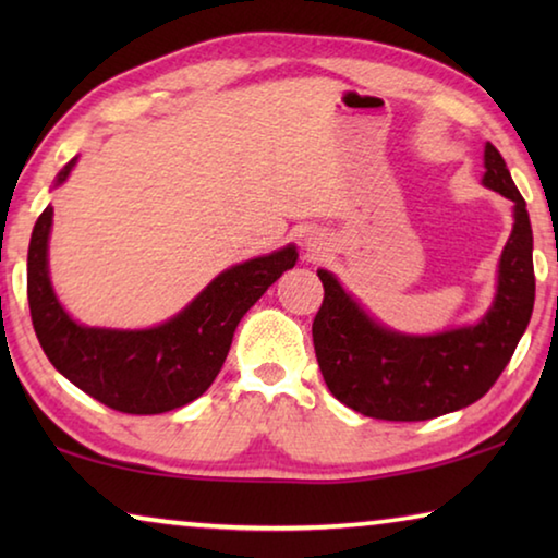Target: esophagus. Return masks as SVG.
<instances>
[{"mask_svg": "<svg viewBox=\"0 0 558 558\" xmlns=\"http://www.w3.org/2000/svg\"><path fill=\"white\" fill-rule=\"evenodd\" d=\"M307 245H310V251H319V245H323V243H317V241L310 239V241H307Z\"/></svg>", "mask_w": 558, "mask_h": 558, "instance_id": "esophagus-1", "label": "esophagus"}]
</instances>
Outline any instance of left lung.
<instances>
[{
	"mask_svg": "<svg viewBox=\"0 0 558 558\" xmlns=\"http://www.w3.org/2000/svg\"><path fill=\"white\" fill-rule=\"evenodd\" d=\"M483 184L514 204V229L499 258L495 302L477 325L428 337L391 332L332 272L317 270L325 288L313 323L317 364L349 409L381 421H428L483 399L505 372L534 310V241L526 204L493 143Z\"/></svg>",
	"mask_w": 558,
	"mask_h": 558,
	"instance_id": "obj_1",
	"label": "left lung"
}]
</instances>
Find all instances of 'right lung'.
<instances>
[{
	"mask_svg": "<svg viewBox=\"0 0 558 558\" xmlns=\"http://www.w3.org/2000/svg\"><path fill=\"white\" fill-rule=\"evenodd\" d=\"M75 159L56 186L65 182ZM53 209L34 226L26 260V295L34 332L65 379L108 409L153 415L179 409L209 389L221 372L241 317L298 260L295 245L223 270L182 313L153 329H100L73 323L49 280Z\"/></svg>",
	"mask_w": 558,
	"mask_h": 558,
	"instance_id": "obj_1",
	"label": "right lung"
}]
</instances>
